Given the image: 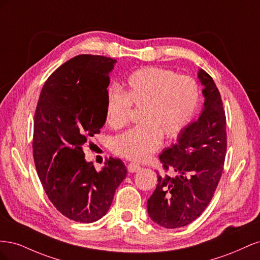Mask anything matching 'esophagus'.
Here are the masks:
<instances>
[{
  "label": "esophagus",
  "instance_id": "obj_1",
  "mask_svg": "<svg viewBox=\"0 0 260 260\" xmlns=\"http://www.w3.org/2000/svg\"><path fill=\"white\" fill-rule=\"evenodd\" d=\"M128 171L129 172H137V171H139L140 169H141V167L139 166L138 164H135V162H130L129 165H128Z\"/></svg>",
  "mask_w": 260,
  "mask_h": 260
}]
</instances>
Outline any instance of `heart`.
Segmentation results:
<instances>
[{
	"label": "heart",
	"instance_id": "heart-1",
	"mask_svg": "<svg viewBox=\"0 0 260 260\" xmlns=\"http://www.w3.org/2000/svg\"><path fill=\"white\" fill-rule=\"evenodd\" d=\"M200 102L193 78L160 67L140 68L128 76L124 90L112 86L106 93V122L114 130L129 123L131 107L140 108L139 124L111 142L112 151L123 158L142 161L165 138H175L190 123Z\"/></svg>",
	"mask_w": 260,
	"mask_h": 260
}]
</instances>
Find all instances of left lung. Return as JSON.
<instances>
[{
	"instance_id": "obj_1",
	"label": "left lung",
	"mask_w": 260,
	"mask_h": 260,
	"mask_svg": "<svg viewBox=\"0 0 260 260\" xmlns=\"http://www.w3.org/2000/svg\"><path fill=\"white\" fill-rule=\"evenodd\" d=\"M205 85L198 120L180 133L176 144L159 155L164 172L147 201L154 222L167 229L184 226L206 209L220 181L226 153V120L221 95L212 78L201 69Z\"/></svg>"
}]
</instances>
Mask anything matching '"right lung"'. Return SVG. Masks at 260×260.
Returning a JSON list of instances; mask_svg holds the SVG:
<instances>
[{
  "label": "right lung",
  "instance_id": "1",
  "mask_svg": "<svg viewBox=\"0 0 260 260\" xmlns=\"http://www.w3.org/2000/svg\"><path fill=\"white\" fill-rule=\"evenodd\" d=\"M116 61L91 54L69 59L45 81L36 108L38 176L53 205L77 222L91 223L106 215L127 175L123 161L113 157L96 171L83 152L106 121L109 73Z\"/></svg>",
  "mask_w": 260,
  "mask_h": 260
}]
</instances>
